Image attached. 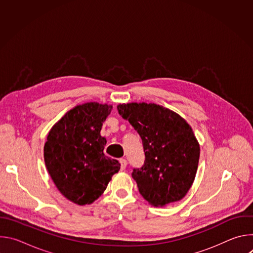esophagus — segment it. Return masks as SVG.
Masks as SVG:
<instances>
[{
    "instance_id": "esophagus-1",
    "label": "esophagus",
    "mask_w": 253,
    "mask_h": 253,
    "mask_svg": "<svg viewBox=\"0 0 253 253\" xmlns=\"http://www.w3.org/2000/svg\"><path fill=\"white\" fill-rule=\"evenodd\" d=\"M119 162H120V165H121V170H124V169L126 168V166H127V161H126V159L121 158V159L119 160Z\"/></svg>"
}]
</instances>
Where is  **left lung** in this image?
Returning <instances> with one entry per match:
<instances>
[{
  "label": "left lung",
  "instance_id": "1",
  "mask_svg": "<svg viewBox=\"0 0 253 253\" xmlns=\"http://www.w3.org/2000/svg\"><path fill=\"white\" fill-rule=\"evenodd\" d=\"M117 109L142 139L145 161L132 172L140 194L154 206L181 200L194 181L200 155L190 125L154 103L120 104Z\"/></svg>",
  "mask_w": 253,
  "mask_h": 253
}]
</instances>
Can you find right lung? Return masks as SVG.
<instances>
[{
  "label": "right lung",
  "mask_w": 253,
  "mask_h": 253,
  "mask_svg": "<svg viewBox=\"0 0 253 253\" xmlns=\"http://www.w3.org/2000/svg\"><path fill=\"white\" fill-rule=\"evenodd\" d=\"M112 106L89 102L68 111L50 130L44 146L47 170L58 190L78 205L105 191L120 163L105 156L100 131Z\"/></svg>",
  "instance_id": "right-lung-1"
}]
</instances>
